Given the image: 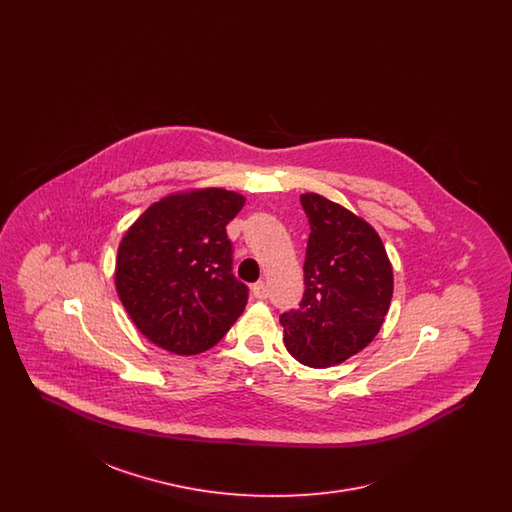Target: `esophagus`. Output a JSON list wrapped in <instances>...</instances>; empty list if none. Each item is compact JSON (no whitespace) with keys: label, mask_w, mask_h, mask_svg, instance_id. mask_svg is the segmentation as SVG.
<instances>
[{"label":"esophagus","mask_w":512,"mask_h":512,"mask_svg":"<svg viewBox=\"0 0 512 512\" xmlns=\"http://www.w3.org/2000/svg\"><path fill=\"white\" fill-rule=\"evenodd\" d=\"M251 292H253V297H257V299H267L268 297V286L265 280H259L257 284H253V288H251Z\"/></svg>","instance_id":"34e87169"}]
</instances>
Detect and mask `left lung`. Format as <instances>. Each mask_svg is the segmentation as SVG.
Returning <instances> with one entry per match:
<instances>
[{
  "label": "left lung",
  "instance_id": "8db88e82",
  "mask_svg": "<svg viewBox=\"0 0 512 512\" xmlns=\"http://www.w3.org/2000/svg\"><path fill=\"white\" fill-rule=\"evenodd\" d=\"M311 234L305 293L284 313V343L293 359L328 368L363 351L380 332L393 295V268L378 232L349 209L318 194L301 195Z\"/></svg>",
  "mask_w": 512,
  "mask_h": 512
}]
</instances>
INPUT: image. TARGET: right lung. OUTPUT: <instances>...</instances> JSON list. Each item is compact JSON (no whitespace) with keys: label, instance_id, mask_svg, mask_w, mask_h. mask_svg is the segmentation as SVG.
Masks as SVG:
<instances>
[{"label":"right lung","instance_id":"right-lung-1","mask_svg":"<svg viewBox=\"0 0 512 512\" xmlns=\"http://www.w3.org/2000/svg\"><path fill=\"white\" fill-rule=\"evenodd\" d=\"M245 197L222 188L167 195L122 236L115 286L136 328L174 355L217 345L244 313L226 224Z\"/></svg>","mask_w":512,"mask_h":512}]
</instances>
